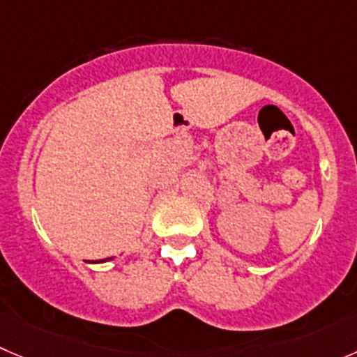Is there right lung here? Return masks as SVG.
<instances>
[{"label":"right lung","mask_w":357,"mask_h":357,"mask_svg":"<svg viewBox=\"0 0 357 357\" xmlns=\"http://www.w3.org/2000/svg\"><path fill=\"white\" fill-rule=\"evenodd\" d=\"M114 259V257H107V259H101V261H93V263H105V261H110Z\"/></svg>","instance_id":"add662e5"}]
</instances>
